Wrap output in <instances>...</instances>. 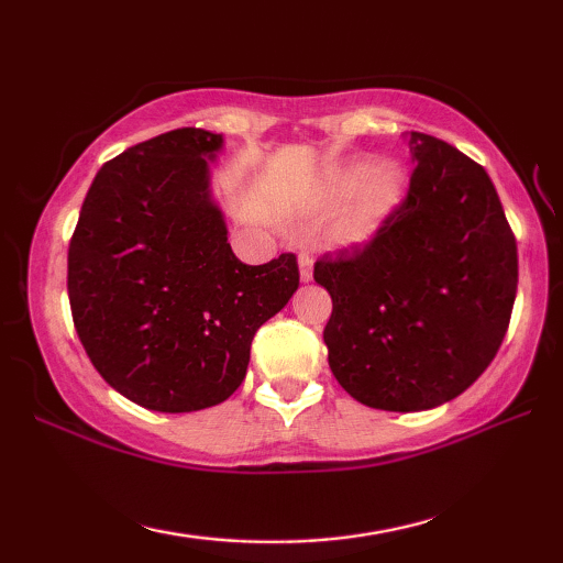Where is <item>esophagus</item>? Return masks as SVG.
<instances>
[{
	"label": "esophagus",
	"instance_id": "1",
	"mask_svg": "<svg viewBox=\"0 0 563 563\" xmlns=\"http://www.w3.org/2000/svg\"><path fill=\"white\" fill-rule=\"evenodd\" d=\"M298 265H300V280L308 283L312 278V255L300 253L298 255Z\"/></svg>",
	"mask_w": 563,
	"mask_h": 563
}]
</instances>
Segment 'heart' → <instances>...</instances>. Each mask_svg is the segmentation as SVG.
I'll return each instance as SVG.
<instances>
[{
	"label": "heart",
	"instance_id": "b5f03b06",
	"mask_svg": "<svg viewBox=\"0 0 563 563\" xmlns=\"http://www.w3.org/2000/svg\"><path fill=\"white\" fill-rule=\"evenodd\" d=\"M335 196L357 194L350 211L335 225L338 243H362L395 211L402 198V174L395 166L355 164L335 178Z\"/></svg>",
	"mask_w": 563,
	"mask_h": 563
}]
</instances>
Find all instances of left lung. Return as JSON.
<instances>
[{"label":"left lung","mask_w":563,"mask_h":563,"mask_svg":"<svg viewBox=\"0 0 563 563\" xmlns=\"http://www.w3.org/2000/svg\"><path fill=\"white\" fill-rule=\"evenodd\" d=\"M407 196L365 245L316 263L330 292L332 375L357 402L419 412L462 395L497 355L519 283L517 238L476 161L409 133Z\"/></svg>","instance_id":"8db88e82"}]
</instances>
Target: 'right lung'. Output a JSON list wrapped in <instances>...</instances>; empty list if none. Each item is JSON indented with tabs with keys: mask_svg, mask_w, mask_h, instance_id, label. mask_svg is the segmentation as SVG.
Segmentation results:
<instances>
[{
	"mask_svg": "<svg viewBox=\"0 0 563 563\" xmlns=\"http://www.w3.org/2000/svg\"><path fill=\"white\" fill-rule=\"evenodd\" d=\"M221 146V133L190 126L107 161L69 243L76 335L117 393L156 412L231 397L255 332L300 285L295 253L235 258L208 194V158Z\"/></svg>",
	"mask_w": 563,
	"mask_h": 563,
	"instance_id": "obj_1",
	"label": "right lung"
}]
</instances>
